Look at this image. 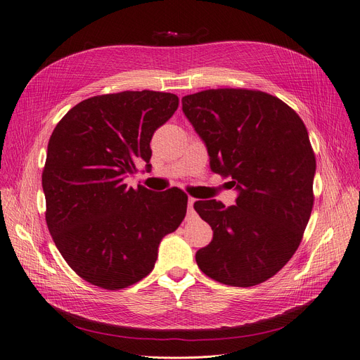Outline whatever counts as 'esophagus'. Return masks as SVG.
<instances>
[{"mask_svg":"<svg viewBox=\"0 0 360 360\" xmlns=\"http://www.w3.org/2000/svg\"><path fill=\"white\" fill-rule=\"evenodd\" d=\"M194 202H195V198L190 197V198H188V213H193V212H194V209H193Z\"/></svg>","mask_w":360,"mask_h":360,"instance_id":"esophagus-1","label":"esophagus"}]
</instances>
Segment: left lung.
<instances>
[{"instance_id":"left-lung-1","label":"left lung","mask_w":360,"mask_h":360,"mask_svg":"<svg viewBox=\"0 0 360 360\" xmlns=\"http://www.w3.org/2000/svg\"><path fill=\"white\" fill-rule=\"evenodd\" d=\"M182 110L205 141L214 174L231 176L237 206L216 200L194 209L213 229L195 260L202 274L253 287L283 269L299 248L314 207L316 159L303 120L268 92L200 91Z\"/></svg>"}]
</instances>
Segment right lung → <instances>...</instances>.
I'll list each match as a JSON object with an SVG mask.
<instances>
[{"label": "right lung", "instance_id": "obj_1", "mask_svg": "<svg viewBox=\"0 0 360 360\" xmlns=\"http://www.w3.org/2000/svg\"><path fill=\"white\" fill-rule=\"evenodd\" d=\"M179 98L159 91L104 94L72 107L54 128L42 170L45 221L58 252L86 283L122 290L146 278L162 238L186 213L179 188L123 182L151 158L155 129Z\"/></svg>", "mask_w": 360, "mask_h": 360}]
</instances>
